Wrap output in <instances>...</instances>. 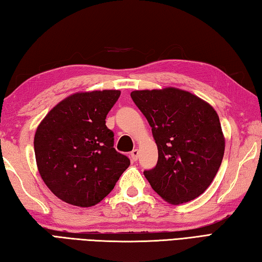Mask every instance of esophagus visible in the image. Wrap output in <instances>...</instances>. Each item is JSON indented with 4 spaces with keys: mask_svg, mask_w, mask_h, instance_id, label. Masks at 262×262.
<instances>
[{
    "mask_svg": "<svg viewBox=\"0 0 262 262\" xmlns=\"http://www.w3.org/2000/svg\"><path fill=\"white\" fill-rule=\"evenodd\" d=\"M138 156H139V150L138 149H133L131 152H130V157L132 161H137L138 160Z\"/></svg>",
    "mask_w": 262,
    "mask_h": 262,
    "instance_id": "34e87169",
    "label": "esophagus"
}]
</instances>
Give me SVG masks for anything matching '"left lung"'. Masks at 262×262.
Segmentation results:
<instances>
[{
	"label": "left lung",
	"instance_id": "left-lung-1",
	"mask_svg": "<svg viewBox=\"0 0 262 262\" xmlns=\"http://www.w3.org/2000/svg\"><path fill=\"white\" fill-rule=\"evenodd\" d=\"M151 126L159 148L155 167L144 174L163 200L182 204L206 190L225 152L219 116L208 102L176 88L131 92Z\"/></svg>",
	"mask_w": 262,
	"mask_h": 262
}]
</instances>
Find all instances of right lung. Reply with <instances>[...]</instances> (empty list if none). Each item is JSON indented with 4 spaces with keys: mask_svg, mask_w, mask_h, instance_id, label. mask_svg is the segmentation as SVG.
<instances>
[{
    "mask_svg": "<svg viewBox=\"0 0 262 262\" xmlns=\"http://www.w3.org/2000/svg\"><path fill=\"white\" fill-rule=\"evenodd\" d=\"M121 91L75 93L53 107L34 138L38 172L54 195L88 208L110 194L130 165L116 151L106 116Z\"/></svg>",
    "mask_w": 262,
    "mask_h": 262,
    "instance_id": "obj_1",
    "label": "right lung"
}]
</instances>
